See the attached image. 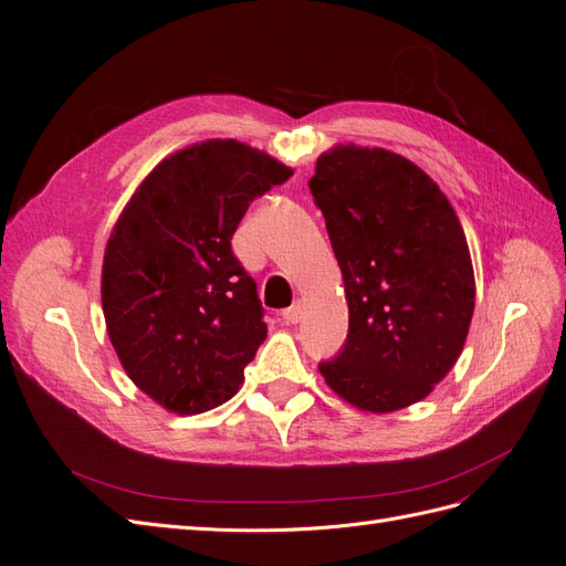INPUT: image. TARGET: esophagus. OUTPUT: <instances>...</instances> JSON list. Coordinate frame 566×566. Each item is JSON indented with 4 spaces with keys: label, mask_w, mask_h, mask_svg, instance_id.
<instances>
[{
    "label": "esophagus",
    "mask_w": 566,
    "mask_h": 566,
    "mask_svg": "<svg viewBox=\"0 0 566 566\" xmlns=\"http://www.w3.org/2000/svg\"><path fill=\"white\" fill-rule=\"evenodd\" d=\"M302 304L300 302H295L293 306H287V310L283 312V321L285 323H300L302 321Z\"/></svg>",
    "instance_id": "34e87169"
}]
</instances>
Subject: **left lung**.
Listing matches in <instances>:
<instances>
[{
	"instance_id": "1",
	"label": "left lung",
	"mask_w": 566,
	"mask_h": 566,
	"mask_svg": "<svg viewBox=\"0 0 566 566\" xmlns=\"http://www.w3.org/2000/svg\"><path fill=\"white\" fill-rule=\"evenodd\" d=\"M345 281L349 335L318 366L368 413L422 401L447 378L474 312V271L441 188L399 153L337 144L310 179Z\"/></svg>"
}]
</instances>
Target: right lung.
Wrapping results in <instances>:
<instances>
[{"mask_svg":"<svg viewBox=\"0 0 566 566\" xmlns=\"http://www.w3.org/2000/svg\"><path fill=\"white\" fill-rule=\"evenodd\" d=\"M293 169L235 139L186 146L139 184L108 238L101 304L129 380L169 413L229 401L266 339L231 238Z\"/></svg>","mask_w":566,"mask_h":566,"instance_id":"1","label":"right lung"}]
</instances>
